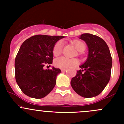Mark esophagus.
<instances>
[{
    "label": "esophagus",
    "mask_w": 124,
    "mask_h": 124,
    "mask_svg": "<svg viewBox=\"0 0 124 124\" xmlns=\"http://www.w3.org/2000/svg\"><path fill=\"white\" fill-rule=\"evenodd\" d=\"M66 70H67L66 68H61V71H62V72H65V71H66Z\"/></svg>",
    "instance_id": "34e87169"
}]
</instances>
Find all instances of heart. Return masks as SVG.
Masks as SVG:
<instances>
[{
    "label": "heart",
    "instance_id": "obj_1",
    "mask_svg": "<svg viewBox=\"0 0 124 124\" xmlns=\"http://www.w3.org/2000/svg\"><path fill=\"white\" fill-rule=\"evenodd\" d=\"M72 44L75 46L76 49L80 52H82L85 50L86 45L82 41H74L72 42ZM63 48V43L62 41H58L55 44L53 49V54L55 56H57L62 53ZM54 65L56 67L61 68H66L72 66L76 65L78 63V60L76 59H70L68 57L61 56L56 59L54 61Z\"/></svg>",
    "mask_w": 124,
    "mask_h": 124
}]
</instances>
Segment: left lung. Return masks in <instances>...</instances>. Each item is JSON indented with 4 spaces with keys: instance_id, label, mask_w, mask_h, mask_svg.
<instances>
[{
    "instance_id": "left-lung-1",
    "label": "left lung",
    "mask_w": 124,
    "mask_h": 124,
    "mask_svg": "<svg viewBox=\"0 0 124 124\" xmlns=\"http://www.w3.org/2000/svg\"><path fill=\"white\" fill-rule=\"evenodd\" d=\"M88 48L86 61L79 66L82 70L71 79V85L75 92L85 98L98 95L110 78L112 58L106 42L99 37L83 33L79 37ZM84 71V72L83 71Z\"/></svg>"
}]
</instances>
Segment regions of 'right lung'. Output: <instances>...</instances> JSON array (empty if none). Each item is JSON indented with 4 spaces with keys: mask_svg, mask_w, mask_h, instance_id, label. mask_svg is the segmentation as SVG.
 <instances>
[{
    "mask_svg": "<svg viewBox=\"0 0 124 124\" xmlns=\"http://www.w3.org/2000/svg\"><path fill=\"white\" fill-rule=\"evenodd\" d=\"M63 36L38 35L31 37L21 46L16 60V80L22 92L33 98H42L56 85L59 68L44 70L46 64L53 62V49Z\"/></svg>",
    "mask_w": 124,
    "mask_h": 124,
    "instance_id": "obj_1",
    "label": "right lung"
}]
</instances>
